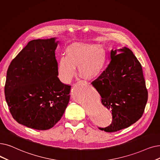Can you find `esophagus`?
Returning <instances> with one entry per match:
<instances>
[{
  "mask_svg": "<svg viewBox=\"0 0 160 160\" xmlns=\"http://www.w3.org/2000/svg\"><path fill=\"white\" fill-rule=\"evenodd\" d=\"M80 82L82 83V84H87V82H86V81H83V80H81V81H80Z\"/></svg>",
  "mask_w": 160,
  "mask_h": 160,
  "instance_id": "obj_1",
  "label": "esophagus"
}]
</instances>
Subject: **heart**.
<instances>
[{"label": "heart", "instance_id": "1", "mask_svg": "<svg viewBox=\"0 0 160 160\" xmlns=\"http://www.w3.org/2000/svg\"><path fill=\"white\" fill-rule=\"evenodd\" d=\"M65 54L57 64L58 77L64 84L71 82L76 67L82 77L89 80L99 77L105 69L107 54L101 46L74 43L67 47Z\"/></svg>", "mask_w": 160, "mask_h": 160}]
</instances>
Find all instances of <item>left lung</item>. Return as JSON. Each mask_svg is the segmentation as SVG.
<instances>
[{
	"label": "left lung",
	"mask_w": 160,
	"mask_h": 160,
	"mask_svg": "<svg viewBox=\"0 0 160 160\" xmlns=\"http://www.w3.org/2000/svg\"><path fill=\"white\" fill-rule=\"evenodd\" d=\"M109 58L108 67L92 84L100 94L102 105L112 110V123L99 129L112 133L128 128L141 118L148 91L141 65L130 49L111 50Z\"/></svg>",
	"instance_id": "1"
}]
</instances>
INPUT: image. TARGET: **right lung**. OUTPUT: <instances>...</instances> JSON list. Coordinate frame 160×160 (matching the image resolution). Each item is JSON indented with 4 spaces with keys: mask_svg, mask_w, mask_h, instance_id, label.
<instances>
[{
    "mask_svg": "<svg viewBox=\"0 0 160 160\" xmlns=\"http://www.w3.org/2000/svg\"><path fill=\"white\" fill-rule=\"evenodd\" d=\"M57 38L31 40L8 67L6 101L13 119L37 130L53 128L70 100L71 86L57 74Z\"/></svg>",
    "mask_w": 160,
    "mask_h": 160,
    "instance_id": "right-lung-1",
    "label": "right lung"
}]
</instances>
